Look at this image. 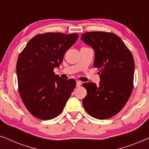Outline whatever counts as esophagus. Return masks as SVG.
I'll return each mask as SVG.
<instances>
[{"instance_id": "esophagus-1", "label": "esophagus", "mask_w": 149, "mask_h": 149, "mask_svg": "<svg viewBox=\"0 0 149 149\" xmlns=\"http://www.w3.org/2000/svg\"><path fill=\"white\" fill-rule=\"evenodd\" d=\"M81 85V82L80 81H77V87H80Z\"/></svg>"}]
</instances>
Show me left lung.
I'll list each match as a JSON object with an SVG mask.
<instances>
[{
	"label": "left lung",
	"instance_id": "8db88e82",
	"mask_svg": "<svg viewBox=\"0 0 149 149\" xmlns=\"http://www.w3.org/2000/svg\"><path fill=\"white\" fill-rule=\"evenodd\" d=\"M81 39L94 50L93 66L99 69L100 74L98 85L83 84L87 89L83 107L96 119H109L123 109L132 94L134 58L123 40L111 32H86Z\"/></svg>",
	"mask_w": 149,
	"mask_h": 149
}]
</instances>
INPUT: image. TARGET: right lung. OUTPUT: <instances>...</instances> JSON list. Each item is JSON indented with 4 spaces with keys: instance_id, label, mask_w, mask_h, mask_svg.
I'll use <instances>...</instances> for the list:
<instances>
[{
    "instance_id": "add662e5",
    "label": "right lung",
    "mask_w": 149,
    "mask_h": 149,
    "mask_svg": "<svg viewBox=\"0 0 149 149\" xmlns=\"http://www.w3.org/2000/svg\"><path fill=\"white\" fill-rule=\"evenodd\" d=\"M78 37L77 33L37 34L19 54L16 66L19 93L34 117L52 119L64 109L76 81L61 79L54 69L60 66L64 54Z\"/></svg>"
}]
</instances>
